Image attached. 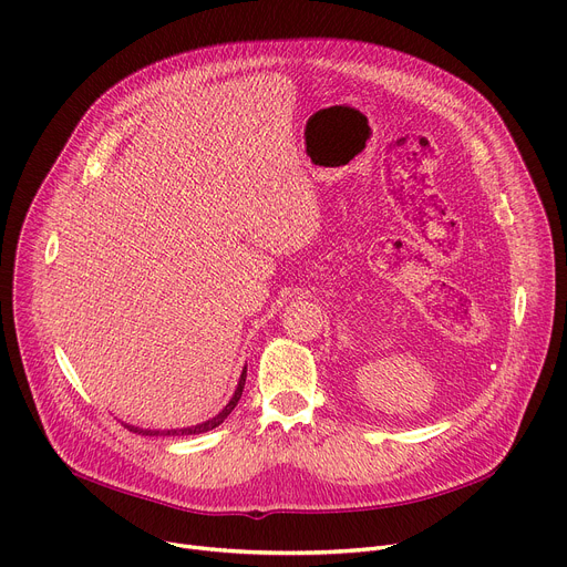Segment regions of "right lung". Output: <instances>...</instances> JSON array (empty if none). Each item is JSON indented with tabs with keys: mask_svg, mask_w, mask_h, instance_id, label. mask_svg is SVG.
I'll list each match as a JSON object with an SVG mask.
<instances>
[{
	"mask_svg": "<svg viewBox=\"0 0 567 567\" xmlns=\"http://www.w3.org/2000/svg\"><path fill=\"white\" fill-rule=\"evenodd\" d=\"M245 377H247V368L243 370V374H240V381H238V388H236V393H234V398L229 400V404L217 413L215 417H210V420H206V422H202V424H197V426H188V429H169V431H152V429H138V426H132V424H124L128 431H134V433H141V435H158V433H163V435H195V433H204V431H210V429H215V426H220L223 422H225V417L236 409V404H238V400H240V395H243V388H245Z\"/></svg>",
	"mask_w": 567,
	"mask_h": 567,
	"instance_id": "1",
	"label": "right lung"
}]
</instances>
